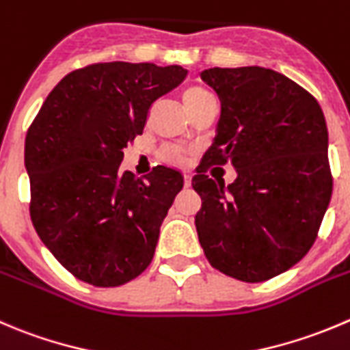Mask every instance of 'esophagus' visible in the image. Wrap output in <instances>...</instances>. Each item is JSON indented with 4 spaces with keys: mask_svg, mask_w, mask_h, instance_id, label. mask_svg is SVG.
<instances>
[{
    "mask_svg": "<svg viewBox=\"0 0 350 350\" xmlns=\"http://www.w3.org/2000/svg\"><path fill=\"white\" fill-rule=\"evenodd\" d=\"M191 186V174H185V188Z\"/></svg>",
    "mask_w": 350,
    "mask_h": 350,
    "instance_id": "1",
    "label": "esophagus"
}]
</instances>
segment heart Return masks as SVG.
I'll return each mask as SVG.
<instances>
[{
	"mask_svg": "<svg viewBox=\"0 0 350 350\" xmlns=\"http://www.w3.org/2000/svg\"><path fill=\"white\" fill-rule=\"evenodd\" d=\"M208 97H212V96H210V94L206 92L205 89H202V87H188V89L183 92V104H185L186 111L189 113L193 107H196L198 104H202L203 100L208 99ZM169 157L178 159V157H176L174 152H171V154H169Z\"/></svg>",
	"mask_w": 350,
	"mask_h": 350,
	"instance_id": "obj_1",
	"label": "heart"
}]
</instances>
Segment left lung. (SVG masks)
Returning a JSON list of instances; mask_svg holds the SVG:
<instances>
[{
    "label": "left lung",
    "instance_id": "8db88e82",
    "mask_svg": "<svg viewBox=\"0 0 350 350\" xmlns=\"http://www.w3.org/2000/svg\"><path fill=\"white\" fill-rule=\"evenodd\" d=\"M220 100L212 147L191 185L195 217L210 265L243 282L287 272L310 251L332 198L328 130L310 92L261 66L200 73ZM229 160L238 178L226 187L204 174Z\"/></svg>",
    "mask_w": 350,
    "mask_h": 350
}]
</instances>
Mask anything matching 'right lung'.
<instances>
[{
  "label": "right lung",
  "mask_w": 350,
  "mask_h": 350,
  "mask_svg": "<svg viewBox=\"0 0 350 350\" xmlns=\"http://www.w3.org/2000/svg\"><path fill=\"white\" fill-rule=\"evenodd\" d=\"M188 70L154 63L90 64L51 90L25 138L30 217L53 256L77 279L116 287L154 258L183 174L157 165L123 171V148L144 131L152 104Z\"/></svg>",
  "instance_id": "obj_1"
}]
</instances>
